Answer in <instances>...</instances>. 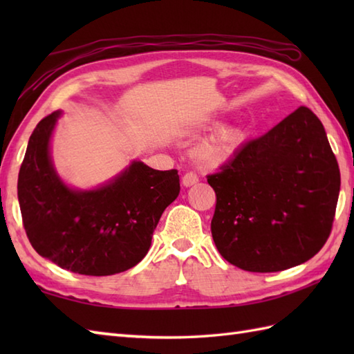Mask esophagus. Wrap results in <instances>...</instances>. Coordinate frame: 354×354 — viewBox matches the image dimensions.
I'll return each mask as SVG.
<instances>
[{
  "label": "esophagus",
  "mask_w": 354,
  "mask_h": 354,
  "mask_svg": "<svg viewBox=\"0 0 354 354\" xmlns=\"http://www.w3.org/2000/svg\"><path fill=\"white\" fill-rule=\"evenodd\" d=\"M181 183H183L184 187H192V185L199 183V176L194 171H187L185 175L183 176V181Z\"/></svg>",
  "instance_id": "obj_1"
}]
</instances>
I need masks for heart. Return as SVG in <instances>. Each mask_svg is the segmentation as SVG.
<instances>
[{
    "label": "heart",
    "instance_id": "obj_1",
    "mask_svg": "<svg viewBox=\"0 0 354 354\" xmlns=\"http://www.w3.org/2000/svg\"><path fill=\"white\" fill-rule=\"evenodd\" d=\"M242 138L243 132L239 127H223V129L217 131L213 137L201 142L194 150V155L199 161L207 164L223 162L234 153Z\"/></svg>",
    "mask_w": 354,
    "mask_h": 354
}]
</instances>
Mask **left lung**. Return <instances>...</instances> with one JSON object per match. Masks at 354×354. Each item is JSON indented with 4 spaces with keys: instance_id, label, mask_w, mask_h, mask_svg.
<instances>
[{
    "instance_id": "8db88e82",
    "label": "left lung",
    "mask_w": 354,
    "mask_h": 354,
    "mask_svg": "<svg viewBox=\"0 0 354 354\" xmlns=\"http://www.w3.org/2000/svg\"><path fill=\"white\" fill-rule=\"evenodd\" d=\"M207 181L216 193V248L240 269L278 272L301 265L332 232L339 165L309 108L245 142Z\"/></svg>"
}]
</instances>
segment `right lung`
<instances>
[{"label": "right lung", "instance_id": "1", "mask_svg": "<svg viewBox=\"0 0 354 354\" xmlns=\"http://www.w3.org/2000/svg\"><path fill=\"white\" fill-rule=\"evenodd\" d=\"M59 115L51 112L37 123L19 169L27 237L37 254L71 272H124L145 259L162 212L178 198V170L161 171L135 161L102 189L71 190L56 175L48 153Z\"/></svg>", "mask_w": 354, "mask_h": 354}]
</instances>
